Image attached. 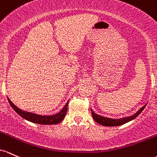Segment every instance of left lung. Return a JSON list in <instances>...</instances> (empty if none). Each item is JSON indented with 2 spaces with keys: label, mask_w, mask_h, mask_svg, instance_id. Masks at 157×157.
<instances>
[{
  "label": "left lung",
  "mask_w": 157,
  "mask_h": 157,
  "mask_svg": "<svg viewBox=\"0 0 157 157\" xmlns=\"http://www.w3.org/2000/svg\"><path fill=\"white\" fill-rule=\"evenodd\" d=\"M145 106H146V105H145V106L141 107L140 110L136 113L135 114H133V116H131V117H129L121 118V119H110V118L101 117V116L98 115V114H96V113L93 112V110H92V109H91V113H92V116L93 117V119H94L96 122L98 123V124H101V125L107 126V127L119 126V125H121V124H124V123L128 122V121L133 120V119H135L136 117H138L141 113H142V110H144V108H145Z\"/></svg>",
  "instance_id": "obj_1"
}]
</instances>
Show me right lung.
Returning a JSON list of instances; mask_svg holds the SVG:
<instances>
[{"instance_id":"add662e5","label":"right lung","mask_w":157,"mask_h":157,"mask_svg":"<svg viewBox=\"0 0 157 157\" xmlns=\"http://www.w3.org/2000/svg\"><path fill=\"white\" fill-rule=\"evenodd\" d=\"M9 103L10 104L11 107L13 108V110L17 113V114L21 116V117L26 119V120L31 121V122L36 123V124H56L58 123L61 122V121L64 119L67 113V106L69 101L67 102L66 105H64V108L61 110L59 113L55 114L52 116H40L38 114L33 113L24 111V110H21L18 107L15 106L12 102L10 101V98H8Z\"/></svg>"}]
</instances>
